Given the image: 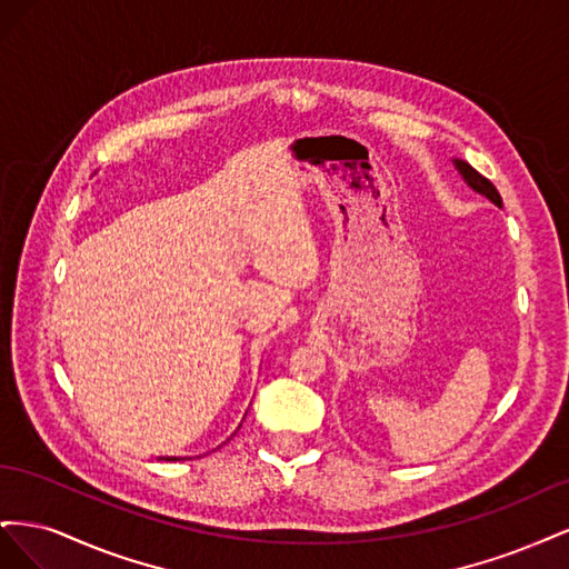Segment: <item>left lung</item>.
Here are the masks:
<instances>
[{"mask_svg": "<svg viewBox=\"0 0 569 569\" xmlns=\"http://www.w3.org/2000/svg\"><path fill=\"white\" fill-rule=\"evenodd\" d=\"M456 168L460 170V176L465 178V182H468L475 192H479V194H485L489 201H493L496 206H501L503 201H501V194H498V189L481 176V173H477V170L470 166V163H465V161H458L456 159Z\"/></svg>", "mask_w": 569, "mask_h": 569, "instance_id": "8db88e82", "label": "left lung"}]
</instances>
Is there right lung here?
<instances>
[{
	"label": "right lung",
	"mask_w": 569,
	"mask_h": 569,
	"mask_svg": "<svg viewBox=\"0 0 569 569\" xmlns=\"http://www.w3.org/2000/svg\"><path fill=\"white\" fill-rule=\"evenodd\" d=\"M168 460H176V458H168Z\"/></svg>",
	"instance_id": "obj_1"
}]
</instances>
